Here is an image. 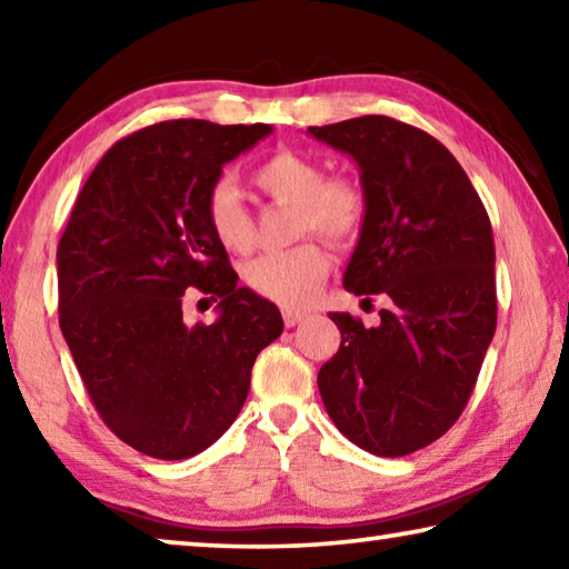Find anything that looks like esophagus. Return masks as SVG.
Masks as SVG:
<instances>
[{"instance_id":"esophagus-1","label":"esophagus","mask_w":569,"mask_h":569,"mask_svg":"<svg viewBox=\"0 0 569 569\" xmlns=\"http://www.w3.org/2000/svg\"><path fill=\"white\" fill-rule=\"evenodd\" d=\"M283 321H286L288 329H293V326H298V323H303V321H306V313H301V311H293V308H286V311H283Z\"/></svg>"}]
</instances>
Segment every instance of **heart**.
Instances as JSON below:
<instances>
[{"label": "heart", "mask_w": 569, "mask_h": 569, "mask_svg": "<svg viewBox=\"0 0 569 569\" xmlns=\"http://www.w3.org/2000/svg\"><path fill=\"white\" fill-rule=\"evenodd\" d=\"M256 186L278 206L296 208V236L319 233L333 243H353L369 220V192L351 176L326 178L323 166L296 150H278L253 172ZM203 213L223 248L246 253L253 246V220L233 182L208 188ZM331 258L319 240H303L281 253H266L246 266V281L258 296L283 306L311 303L329 276Z\"/></svg>", "instance_id": "1"}]
</instances>
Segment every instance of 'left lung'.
<instances>
[{"instance_id":"1","label":"left lung","mask_w":569,"mask_h":569,"mask_svg":"<svg viewBox=\"0 0 569 569\" xmlns=\"http://www.w3.org/2000/svg\"><path fill=\"white\" fill-rule=\"evenodd\" d=\"M369 192V220L343 288L389 301L379 326L331 313L341 346L319 391L341 435L377 457H403L447 435L475 391L497 329L492 223L457 158L387 114L323 128Z\"/></svg>"}]
</instances>
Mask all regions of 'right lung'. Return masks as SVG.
<instances>
[{
	"label": "right lung",
	"mask_w": 569,
	"mask_h": 569,
	"mask_svg": "<svg viewBox=\"0 0 569 569\" xmlns=\"http://www.w3.org/2000/svg\"><path fill=\"white\" fill-rule=\"evenodd\" d=\"M271 124L168 120L114 142L57 246L60 329L114 437L156 459L208 449L243 409L278 308L238 286L203 213L226 162ZM188 287L220 300L216 325L181 319Z\"/></svg>",
	"instance_id": "add662e5"
}]
</instances>
